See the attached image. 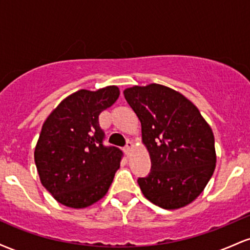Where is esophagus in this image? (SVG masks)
Wrapping results in <instances>:
<instances>
[{
    "label": "esophagus",
    "instance_id": "esophagus-1",
    "mask_svg": "<svg viewBox=\"0 0 250 250\" xmlns=\"http://www.w3.org/2000/svg\"><path fill=\"white\" fill-rule=\"evenodd\" d=\"M133 147H134L133 142H131V141H128V142H127V145H125V154H129V151H130L131 149H133Z\"/></svg>",
    "mask_w": 250,
    "mask_h": 250
}]
</instances>
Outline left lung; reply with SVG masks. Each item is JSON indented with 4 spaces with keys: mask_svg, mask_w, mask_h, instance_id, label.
<instances>
[{
    "mask_svg": "<svg viewBox=\"0 0 250 250\" xmlns=\"http://www.w3.org/2000/svg\"><path fill=\"white\" fill-rule=\"evenodd\" d=\"M123 94L141 122L150 156V173L137 180L145 197L163 209L191 203L216 165L210 125L193 102L166 85H134Z\"/></svg>",
    "mask_w": 250,
    "mask_h": 250,
    "instance_id": "8db88e82",
    "label": "left lung"
}]
</instances>
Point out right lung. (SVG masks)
I'll use <instances>...</instances> for the list:
<instances>
[{
  "mask_svg": "<svg viewBox=\"0 0 250 250\" xmlns=\"http://www.w3.org/2000/svg\"><path fill=\"white\" fill-rule=\"evenodd\" d=\"M120 96L116 85L65 97L42 125L34 159L42 186L57 202L81 209L107 194L122 151L104 147L99 115Z\"/></svg>",
  "mask_w": 250,
  "mask_h": 250,
  "instance_id": "obj_1",
  "label": "right lung"
}]
</instances>
